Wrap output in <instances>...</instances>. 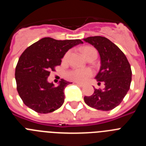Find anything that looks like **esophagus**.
<instances>
[{
  "mask_svg": "<svg viewBox=\"0 0 146 146\" xmlns=\"http://www.w3.org/2000/svg\"><path fill=\"white\" fill-rule=\"evenodd\" d=\"M76 85H77L78 86H80V87H84V85L83 84H81V83H79V82H75Z\"/></svg>",
  "mask_w": 146,
  "mask_h": 146,
  "instance_id": "34e87169",
  "label": "esophagus"
}]
</instances>
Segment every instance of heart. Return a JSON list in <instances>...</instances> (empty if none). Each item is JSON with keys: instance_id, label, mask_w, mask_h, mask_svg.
I'll use <instances>...</instances> for the list:
<instances>
[{"instance_id": "obj_1", "label": "heart", "mask_w": 146, "mask_h": 146, "mask_svg": "<svg viewBox=\"0 0 146 146\" xmlns=\"http://www.w3.org/2000/svg\"><path fill=\"white\" fill-rule=\"evenodd\" d=\"M81 51L86 57V58L93 52H96V50L91 47H82L81 49ZM69 54V52L66 54L65 56H64V59H66ZM92 74V71L89 69H73L67 72L66 76L71 80L78 82H84L88 80L89 77H91Z\"/></svg>"}]
</instances>
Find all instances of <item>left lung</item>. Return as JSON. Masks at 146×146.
<instances>
[{"label":"left lung","mask_w":146,"mask_h":146,"mask_svg":"<svg viewBox=\"0 0 146 146\" xmlns=\"http://www.w3.org/2000/svg\"><path fill=\"white\" fill-rule=\"evenodd\" d=\"M99 52L101 66L95 77L98 83L103 82V90L94 88V94L85 96L87 105L103 111L118 106L129 90L131 81V66L123 52L114 43L103 36L83 38Z\"/></svg>","instance_id":"obj_1"}]
</instances>
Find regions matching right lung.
<instances>
[{
  "label": "right lung",
  "instance_id": "add662e5",
  "mask_svg": "<svg viewBox=\"0 0 146 146\" xmlns=\"http://www.w3.org/2000/svg\"><path fill=\"white\" fill-rule=\"evenodd\" d=\"M80 39L56 40L45 37L28 47L15 69L17 89L24 104L38 113L55 111L64 102V89L71 82L62 79L58 86L49 82L50 71L60 65L66 52Z\"/></svg>",
  "mask_w": 146,
  "mask_h": 146
}]
</instances>
